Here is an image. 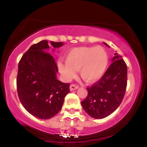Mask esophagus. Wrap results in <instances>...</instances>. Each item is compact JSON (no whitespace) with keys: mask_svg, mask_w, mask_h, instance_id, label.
<instances>
[{"mask_svg":"<svg viewBox=\"0 0 147 147\" xmlns=\"http://www.w3.org/2000/svg\"><path fill=\"white\" fill-rule=\"evenodd\" d=\"M78 87H79L78 85H76V84H71V85H70V90L71 91H74V90H77Z\"/></svg>","mask_w":147,"mask_h":147,"instance_id":"34e87169","label":"esophagus"}]
</instances>
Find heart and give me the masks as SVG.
<instances>
[{
    "mask_svg": "<svg viewBox=\"0 0 147 147\" xmlns=\"http://www.w3.org/2000/svg\"><path fill=\"white\" fill-rule=\"evenodd\" d=\"M108 62V54L103 47H83L71 49L66 55V63L60 62L58 67L66 79L72 78L75 70H79L85 81L93 82L104 75Z\"/></svg>",
    "mask_w": 147,
    "mask_h": 147,
    "instance_id": "1",
    "label": "heart"
}]
</instances>
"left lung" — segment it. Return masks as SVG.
Wrapping results in <instances>:
<instances>
[{"label":"left lung","mask_w":147,"mask_h":147,"mask_svg":"<svg viewBox=\"0 0 147 147\" xmlns=\"http://www.w3.org/2000/svg\"><path fill=\"white\" fill-rule=\"evenodd\" d=\"M115 55L113 63L101 78L90 87H87V96L81 101L84 110L93 118L103 119L109 116L117 109L124 96L127 66L121 55Z\"/></svg>","instance_id":"1"}]
</instances>
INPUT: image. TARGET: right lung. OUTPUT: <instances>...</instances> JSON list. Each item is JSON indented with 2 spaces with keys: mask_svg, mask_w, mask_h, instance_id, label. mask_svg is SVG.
<instances>
[{
  "mask_svg": "<svg viewBox=\"0 0 147 147\" xmlns=\"http://www.w3.org/2000/svg\"><path fill=\"white\" fill-rule=\"evenodd\" d=\"M53 48L62 42H51ZM49 42L33 44L24 54L18 67L16 87L21 104L30 114L42 119L54 117L62 108L69 84L56 77L57 66L49 53Z\"/></svg>",
  "mask_w": 147,
  "mask_h": 147,
  "instance_id": "right-lung-1",
  "label": "right lung"
}]
</instances>
